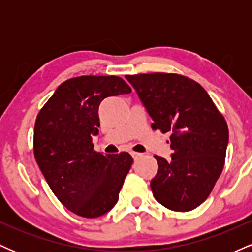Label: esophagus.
I'll return each instance as SVG.
<instances>
[{"label":"esophagus","instance_id":"obj_1","mask_svg":"<svg viewBox=\"0 0 252 252\" xmlns=\"http://www.w3.org/2000/svg\"><path fill=\"white\" fill-rule=\"evenodd\" d=\"M131 156H132V158H134V160H137L138 158H141V156H142V154H141V153L132 152V153H131Z\"/></svg>","mask_w":252,"mask_h":252}]
</instances>
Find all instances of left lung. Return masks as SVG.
Masks as SVG:
<instances>
[{
    "label": "left lung",
    "mask_w": 252,
    "mask_h": 252,
    "mask_svg": "<svg viewBox=\"0 0 252 252\" xmlns=\"http://www.w3.org/2000/svg\"><path fill=\"white\" fill-rule=\"evenodd\" d=\"M154 121L170 132L172 160L155 155L158 169L150 181L154 198L175 212H189L209 198L225 163L228 128L205 89L178 73L126 76Z\"/></svg>",
    "instance_id": "8db88e82"
}]
</instances>
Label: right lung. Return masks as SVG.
Here are the masks:
<instances>
[{"label":"right lung","mask_w":252,"mask_h":252,"mask_svg":"<svg viewBox=\"0 0 252 252\" xmlns=\"http://www.w3.org/2000/svg\"><path fill=\"white\" fill-rule=\"evenodd\" d=\"M131 89L116 76H80L58 86L36 116L34 156L48 186L63 206L97 218L116 205L132 164L129 153L103 155L94 149L99 109L108 97Z\"/></svg>","instance_id":"obj_1"}]
</instances>
